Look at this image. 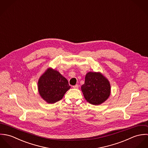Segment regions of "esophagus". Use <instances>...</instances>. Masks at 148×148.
Instances as JSON below:
<instances>
[{"label": "esophagus", "mask_w": 148, "mask_h": 148, "mask_svg": "<svg viewBox=\"0 0 148 148\" xmlns=\"http://www.w3.org/2000/svg\"><path fill=\"white\" fill-rule=\"evenodd\" d=\"M73 88L74 89H78V88H79V85L77 84L73 85Z\"/></svg>", "instance_id": "34e87169"}]
</instances>
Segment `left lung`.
Wrapping results in <instances>:
<instances>
[{
  "mask_svg": "<svg viewBox=\"0 0 148 148\" xmlns=\"http://www.w3.org/2000/svg\"><path fill=\"white\" fill-rule=\"evenodd\" d=\"M85 99L90 104L99 106L104 103L110 95L109 80L101 72H89L81 87Z\"/></svg>",
  "mask_w": 148,
  "mask_h": 148,
  "instance_id": "left-lung-1",
  "label": "left lung"
}]
</instances>
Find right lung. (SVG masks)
<instances>
[{"mask_svg": "<svg viewBox=\"0 0 148 148\" xmlns=\"http://www.w3.org/2000/svg\"><path fill=\"white\" fill-rule=\"evenodd\" d=\"M38 88L42 99L48 104H53L63 99L71 86L59 71L48 68L39 77Z\"/></svg>", "mask_w": 148, "mask_h": 148, "instance_id": "right-lung-1", "label": "right lung"}]
</instances>
